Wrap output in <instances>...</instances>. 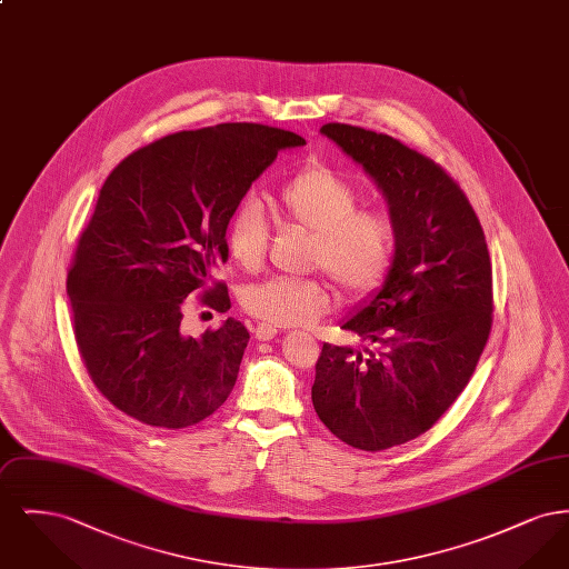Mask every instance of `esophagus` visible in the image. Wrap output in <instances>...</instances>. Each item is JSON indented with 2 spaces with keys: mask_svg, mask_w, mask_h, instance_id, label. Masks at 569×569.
Returning <instances> with one entry per match:
<instances>
[{
  "mask_svg": "<svg viewBox=\"0 0 569 569\" xmlns=\"http://www.w3.org/2000/svg\"><path fill=\"white\" fill-rule=\"evenodd\" d=\"M277 332H279V330L271 325H258L253 328V335H256L258 341H271Z\"/></svg>",
  "mask_w": 569,
  "mask_h": 569,
  "instance_id": "34e87169",
  "label": "esophagus"
}]
</instances>
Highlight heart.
<instances>
[{"instance_id":"heart-1","label":"heart","mask_w":569,"mask_h":569,"mask_svg":"<svg viewBox=\"0 0 569 569\" xmlns=\"http://www.w3.org/2000/svg\"><path fill=\"white\" fill-rule=\"evenodd\" d=\"M272 211L281 226L311 232L307 267L325 271L346 298L373 295L386 281L397 253V232L388 216L360 209V193L326 163H307L274 191ZM226 251L241 271L262 269L271 226L262 207L247 198L226 221ZM244 311L271 326H307L332 305L322 277H271L241 292Z\"/></svg>"}]
</instances>
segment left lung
I'll list each match as a JSON object with an SVG mask.
<instances>
[{
  "instance_id": "left-lung-1",
  "label": "left lung",
  "mask_w": 569,
  "mask_h": 569,
  "mask_svg": "<svg viewBox=\"0 0 569 569\" xmlns=\"http://www.w3.org/2000/svg\"><path fill=\"white\" fill-rule=\"evenodd\" d=\"M322 132L383 191L397 253L378 297L343 325L373 350L325 343L311 399L330 433L379 452L427 433L469 383L492 326V267L480 219L443 166L358 126Z\"/></svg>"
}]
</instances>
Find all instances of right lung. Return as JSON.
<instances>
[{"label": "right lung", "instance_id": "obj_1", "mask_svg": "<svg viewBox=\"0 0 569 569\" xmlns=\"http://www.w3.org/2000/svg\"><path fill=\"white\" fill-rule=\"evenodd\" d=\"M305 138L262 123H219L153 140L112 168L68 267L72 330L96 388L156 429L216 413L249 343L228 318L188 337L186 298L230 309L213 277L228 260L226 221L286 147Z\"/></svg>", "mask_w": 569, "mask_h": 569}]
</instances>
